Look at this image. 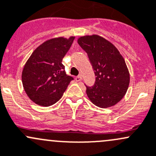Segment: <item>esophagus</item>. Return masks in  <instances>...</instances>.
I'll list each match as a JSON object with an SVG mask.
<instances>
[{"label": "esophagus", "instance_id": "obj_1", "mask_svg": "<svg viewBox=\"0 0 156 156\" xmlns=\"http://www.w3.org/2000/svg\"><path fill=\"white\" fill-rule=\"evenodd\" d=\"M82 78H81V75H78V76L75 77V81H81Z\"/></svg>", "mask_w": 156, "mask_h": 156}]
</instances>
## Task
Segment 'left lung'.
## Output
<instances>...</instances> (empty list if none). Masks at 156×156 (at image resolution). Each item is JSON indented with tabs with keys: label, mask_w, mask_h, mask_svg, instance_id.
Instances as JSON below:
<instances>
[{
	"label": "left lung",
	"mask_w": 156,
	"mask_h": 156,
	"mask_svg": "<svg viewBox=\"0 0 156 156\" xmlns=\"http://www.w3.org/2000/svg\"><path fill=\"white\" fill-rule=\"evenodd\" d=\"M78 43L87 54L96 75L87 95L97 107L106 108L119 102L127 92L130 81L129 69L118 49L98 35L83 36Z\"/></svg>",
	"instance_id": "obj_1"
}]
</instances>
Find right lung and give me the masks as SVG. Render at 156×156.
Returning <instances> with one entry per match:
<instances>
[{
  "mask_svg": "<svg viewBox=\"0 0 156 156\" xmlns=\"http://www.w3.org/2000/svg\"><path fill=\"white\" fill-rule=\"evenodd\" d=\"M74 39H48L37 47L26 62L22 84L27 96L36 104L44 107L55 104L73 80L66 73L62 60Z\"/></svg>",
  "mask_w": 156,
  "mask_h": 156,
  "instance_id": "1",
  "label": "right lung"
}]
</instances>
